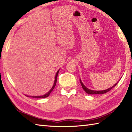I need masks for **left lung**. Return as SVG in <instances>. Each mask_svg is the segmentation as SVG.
Returning <instances> with one entry per match:
<instances>
[{"mask_svg": "<svg viewBox=\"0 0 132 132\" xmlns=\"http://www.w3.org/2000/svg\"><path fill=\"white\" fill-rule=\"evenodd\" d=\"M80 84L81 85H82V87L83 89L85 90L86 93H87L88 94H91V95H96V94H105V93H106V92L109 91L111 90V89L113 87H115L116 86V85L117 83H118V82H117V83H116L115 85H113L112 87L109 88L108 89H105V90H102V91H95V90H91V89H89L88 88H87L86 87L83 85V83L82 81H81L80 79Z\"/></svg>", "mask_w": 132, "mask_h": 132, "instance_id": "obj_1", "label": "left lung"}]
</instances>
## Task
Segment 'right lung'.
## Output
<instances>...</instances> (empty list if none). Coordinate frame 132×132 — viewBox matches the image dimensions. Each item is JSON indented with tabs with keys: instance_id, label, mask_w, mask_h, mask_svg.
Listing matches in <instances>:
<instances>
[{
	"instance_id": "obj_1",
	"label": "right lung",
	"mask_w": 132,
	"mask_h": 132,
	"mask_svg": "<svg viewBox=\"0 0 132 132\" xmlns=\"http://www.w3.org/2000/svg\"><path fill=\"white\" fill-rule=\"evenodd\" d=\"M59 70H58V71L57 72V73L55 74V80H54V85H53L52 88L50 89V90L47 92V94H45L44 95H43V96H30V97H34V98H45V97H46L47 96H49V95L51 93L52 91L53 90V89L54 88L55 86L56 85V83H57V76H58V74L59 72ZM28 97H29V96H27Z\"/></svg>"
}]
</instances>
